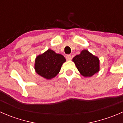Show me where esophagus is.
Returning <instances> with one entry per match:
<instances>
[{
    "label": "esophagus",
    "instance_id": "esophagus-1",
    "mask_svg": "<svg viewBox=\"0 0 123 123\" xmlns=\"http://www.w3.org/2000/svg\"><path fill=\"white\" fill-rule=\"evenodd\" d=\"M66 59H67V61H71V56L70 55H67V56H66Z\"/></svg>",
    "mask_w": 123,
    "mask_h": 123
}]
</instances>
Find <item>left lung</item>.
I'll return each instance as SVG.
<instances>
[{"label": "left lung", "mask_w": 123, "mask_h": 123, "mask_svg": "<svg viewBox=\"0 0 123 123\" xmlns=\"http://www.w3.org/2000/svg\"><path fill=\"white\" fill-rule=\"evenodd\" d=\"M73 61L80 74L85 77H90L99 71L98 57L93 55L86 49L81 50L80 54L74 56Z\"/></svg>", "instance_id": "obj_1"}]
</instances>
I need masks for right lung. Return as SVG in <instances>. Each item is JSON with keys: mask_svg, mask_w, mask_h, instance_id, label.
Segmentation results:
<instances>
[{"mask_svg": "<svg viewBox=\"0 0 123 123\" xmlns=\"http://www.w3.org/2000/svg\"><path fill=\"white\" fill-rule=\"evenodd\" d=\"M65 61L66 59L64 56L49 49L43 54L37 56L34 69L40 76L50 80L56 76Z\"/></svg>", "mask_w": 123, "mask_h": 123, "instance_id": "right-lung-1", "label": "right lung"}]
</instances>
